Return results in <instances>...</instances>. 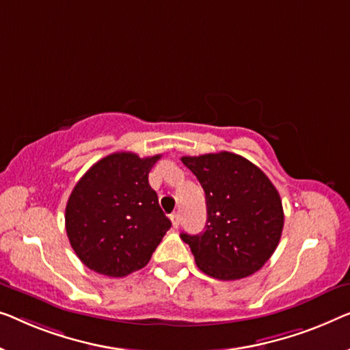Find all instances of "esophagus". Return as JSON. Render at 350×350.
<instances>
[{
    "mask_svg": "<svg viewBox=\"0 0 350 350\" xmlns=\"http://www.w3.org/2000/svg\"><path fill=\"white\" fill-rule=\"evenodd\" d=\"M170 221H172V226H174V229H178V226H180V215H178V213H172Z\"/></svg>",
    "mask_w": 350,
    "mask_h": 350,
    "instance_id": "34e87169",
    "label": "esophagus"
}]
</instances>
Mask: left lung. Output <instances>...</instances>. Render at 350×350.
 Returning <instances> with one entry per match:
<instances>
[{
	"label": "left lung",
	"mask_w": 350,
	"mask_h": 350,
	"mask_svg": "<svg viewBox=\"0 0 350 350\" xmlns=\"http://www.w3.org/2000/svg\"><path fill=\"white\" fill-rule=\"evenodd\" d=\"M181 163L205 191V230L180 235L197 267L222 281L241 280L260 270L284 227L276 187L259 167L229 151L183 156Z\"/></svg>",
	"instance_id": "obj_1"
}]
</instances>
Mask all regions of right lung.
Masks as SVG:
<instances>
[{
    "instance_id": "add662e5",
    "label": "right lung",
    "mask_w": 350,
    "mask_h": 350,
    "mask_svg": "<svg viewBox=\"0 0 350 350\" xmlns=\"http://www.w3.org/2000/svg\"><path fill=\"white\" fill-rule=\"evenodd\" d=\"M161 154L139 158L121 151L98 161L70 192L66 232L90 270L123 278L150 262L170 229L148 174Z\"/></svg>"
}]
</instances>
